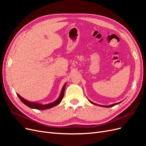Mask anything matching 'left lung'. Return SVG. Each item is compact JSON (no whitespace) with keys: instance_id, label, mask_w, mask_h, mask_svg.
Masks as SVG:
<instances>
[{"instance_id":"8db88e82","label":"left lung","mask_w":146,"mask_h":146,"mask_svg":"<svg viewBox=\"0 0 146 146\" xmlns=\"http://www.w3.org/2000/svg\"><path fill=\"white\" fill-rule=\"evenodd\" d=\"M90 102L91 103V104H92L93 105H99V106H100V107H113V106H114V105H117V104H118V103H116V104H113V105H107V106H104V105H98V104H95V103H93L92 102H91V101H90ZM120 103V102H119Z\"/></svg>"}]
</instances>
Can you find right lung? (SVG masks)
Returning a JSON list of instances; mask_svg holds the SVG:
<instances>
[{"instance_id":"add662e5","label":"right lung","mask_w":146,"mask_h":146,"mask_svg":"<svg viewBox=\"0 0 146 146\" xmlns=\"http://www.w3.org/2000/svg\"><path fill=\"white\" fill-rule=\"evenodd\" d=\"M66 84V83L64 84L63 88H62V90H61V94H60V96L58 98V99H56L55 101H54V102H52L50 104H46V105H42V104H40L38 103H36V102H29L27 100L24 99L23 98H22V97L20 96L18 94H17V96H18V98L20 99V100L23 102L25 105H27V107H29L31 108H34V109H37V110H46L48 108H50L54 107H55V106L58 105L61 102V101L62 100L63 97H64Z\"/></svg>"}]
</instances>
